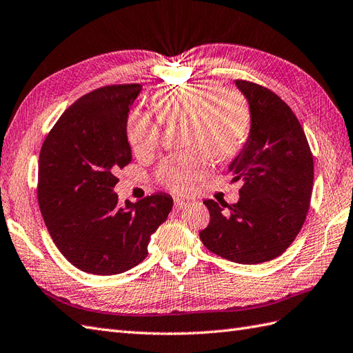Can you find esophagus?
I'll return each instance as SVG.
<instances>
[{"mask_svg": "<svg viewBox=\"0 0 353 353\" xmlns=\"http://www.w3.org/2000/svg\"><path fill=\"white\" fill-rule=\"evenodd\" d=\"M186 206H188V201L180 200V199H174V209L176 210H180V209H183Z\"/></svg>", "mask_w": 353, "mask_h": 353, "instance_id": "esophagus-1", "label": "esophagus"}]
</instances>
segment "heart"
I'll list each match as a JSON object with an SVG mask.
<instances>
[{
  "label": "heart",
  "instance_id": "1",
  "mask_svg": "<svg viewBox=\"0 0 353 353\" xmlns=\"http://www.w3.org/2000/svg\"><path fill=\"white\" fill-rule=\"evenodd\" d=\"M153 108L162 125L183 121V144L191 145L161 162L157 179L176 194L190 192L206 177L210 154L218 162L241 152L250 128V106L233 88H221L214 79H194L170 85L153 96ZM149 112L137 111L128 120V141L139 158L158 149L161 126Z\"/></svg>",
  "mask_w": 353,
  "mask_h": 353
}]
</instances>
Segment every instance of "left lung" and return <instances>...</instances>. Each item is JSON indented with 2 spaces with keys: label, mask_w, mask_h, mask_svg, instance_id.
<instances>
[{
  "label": "left lung",
  "mask_w": 353,
  "mask_h": 353,
  "mask_svg": "<svg viewBox=\"0 0 353 353\" xmlns=\"http://www.w3.org/2000/svg\"><path fill=\"white\" fill-rule=\"evenodd\" d=\"M247 97L251 129L232 163L239 201L206 200L210 223L200 232L209 251L234 263L257 265L288 250L301 232L313 191L314 163L290 106L269 88L236 79Z\"/></svg>",
  "instance_id": "8db88e82"
}]
</instances>
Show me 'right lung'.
Returning a JSON list of instances; mask_svg holds the SVG:
<instances>
[{
	"instance_id": "obj_1",
	"label": "right lung",
	"mask_w": 353,
	"mask_h": 353,
	"mask_svg": "<svg viewBox=\"0 0 353 353\" xmlns=\"http://www.w3.org/2000/svg\"><path fill=\"white\" fill-rule=\"evenodd\" d=\"M139 84L105 85L72 103L46 135L39 157L37 200L49 234L70 263L116 275L147 257L150 236L173 208L154 194L125 208L112 188L132 161L126 125Z\"/></svg>"
}]
</instances>
